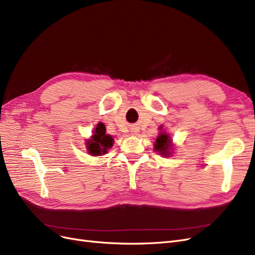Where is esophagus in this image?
Segmentation results:
<instances>
[{
    "mask_svg": "<svg viewBox=\"0 0 255 255\" xmlns=\"http://www.w3.org/2000/svg\"><path fill=\"white\" fill-rule=\"evenodd\" d=\"M132 134H133V135H136V134H137V129H133V132H132Z\"/></svg>",
    "mask_w": 255,
    "mask_h": 255,
    "instance_id": "34e87169",
    "label": "esophagus"
}]
</instances>
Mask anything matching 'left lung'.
I'll return each mask as SVG.
<instances>
[{"mask_svg":"<svg viewBox=\"0 0 255 255\" xmlns=\"http://www.w3.org/2000/svg\"><path fill=\"white\" fill-rule=\"evenodd\" d=\"M154 149H155V151L161 153V155L167 156L170 154L169 150L171 149V140H170V137L168 136V134H165V133L159 134V136L156 138V142H155V145H154Z\"/></svg>","mask_w":255,"mask_h":255,"instance_id":"obj_1","label":"left lung"}]
</instances>
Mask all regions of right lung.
<instances>
[{
  "label": "right lung",
  "mask_w": 255,
  "mask_h": 255,
  "mask_svg": "<svg viewBox=\"0 0 255 255\" xmlns=\"http://www.w3.org/2000/svg\"><path fill=\"white\" fill-rule=\"evenodd\" d=\"M105 128L102 125H98L94 130L92 139H89L87 142V150L91 155H102L107 152V149L113 146V137L111 135L105 134Z\"/></svg>",
  "instance_id": "right-lung-1"
}]
</instances>
